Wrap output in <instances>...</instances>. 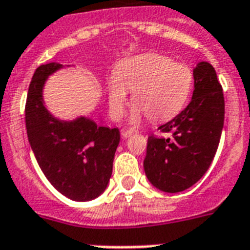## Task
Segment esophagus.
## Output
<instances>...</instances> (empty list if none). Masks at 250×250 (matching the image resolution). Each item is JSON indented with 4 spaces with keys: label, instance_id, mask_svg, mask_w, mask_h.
Here are the masks:
<instances>
[{
    "label": "esophagus",
    "instance_id": "34e87169",
    "mask_svg": "<svg viewBox=\"0 0 250 250\" xmlns=\"http://www.w3.org/2000/svg\"><path fill=\"white\" fill-rule=\"evenodd\" d=\"M130 135H133V131L131 130H127V129H123V130H121V137H123L124 139H126V138H129Z\"/></svg>",
    "mask_w": 250,
    "mask_h": 250
}]
</instances>
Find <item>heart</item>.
<instances>
[{"label":"heart","instance_id":"1","mask_svg":"<svg viewBox=\"0 0 250 250\" xmlns=\"http://www.w3.org/2000/svg\"><path fill=\"white\" fill-rule=\"evenodd\" d=\"M193 86L189 67L175 63L160 54H141L121 62L107 83L109 112L113 119L123 117L129 93L135 105L130 123L138 124L148 116L152 121H167L181 112Z\"/></svg>","mask_w":250,"mask_h":250}]
</instances>
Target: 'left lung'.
<instances>
[{
	"instance_id": "8db88e82",
	"label": "left lung",
	"mask_w": 250,
	"mask_h": 250,
	"mask_svg": "<svg viewBox=\"0 0 250 250\" xmlns=\"http://www.w3.org/2000/svg\"><path fill=\"white\" fill-rule=\"evenodd\" d=\"M192 101L178 116L159 126L167 138L148 137L146 175L160 191L175 193L193 186L210 167L225 121V98L213 65L193 68Z\"/></svg>"
}]
</instances>
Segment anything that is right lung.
<instances>
[{
    "mask_svg": "<svg viewBox=\"0 0 250 250\" xmlns=\"http://www.w3.org/2000/svg\"><path fill=\"white\" fill-rule=\"evenodd\" d=\"M62 68L59 63L42 64L32 77L25 103L28 141L42 173L62 195L90 201L108 186L120 131L85 116L61 120L46 108V80Z\"/></svg>",
    "mask_w": 250,
    "mask_h": 250,
    "instance_id": "right-lung-1",
    "label": "right lung"
}]
</instances>
